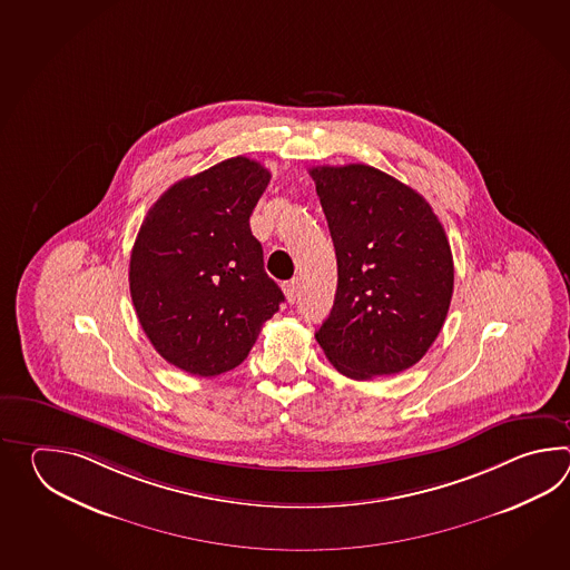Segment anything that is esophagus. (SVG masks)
<instances>
[{
	"label": "esophagus",
	"instance_id": "1",
	"mask_svg": "<svg viewBox=\"0 0 570 570\" xmlns=\"http://www.w3.org/2000/svg\"><path fill=\"white\" fill-rule=\"evenodd\" d=\"M283 291H285L289 303L295 302V299H297V293H299V279L287 281V283L283 285Z\"/></svg>",
	"mask_w": 570,
	"mask_h": 570
}]
</instances>
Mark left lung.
<instances>
[{"mask_svg":"<svg viewBox=\"0 0 570 570\" xmlns=\"http://www.w3.org/2000/svg\"><path fill=\"white\" fill-rule=\"evenodd\" d=\"M336 248L338 289L315 332L327 361L356 381L410 368L449 314L454 263L422 195L368 165L314 167Z\"/></svg>","mask_w":570,"mask_h":570,"instance_id":"8db88e82","label":"left lung"}]
</instances>
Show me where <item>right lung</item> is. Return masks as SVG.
<instances>
[{
    "label": "right lung",
    "mask_w": 570,
    "mask_h": 570,
    "mask_svg": "<svg viewBox=\"0 0 570 570\" xmlns=\"http://www.w3.org/2000/svg\"><path fill=\"white\" fill-rule=\"evenodd\" d=\"M271 173L234 157L175 183L148 209L130 256V295L155 351L189 375L248 356L285 295L265 273L250 214Z\"/></svg>",
    "instance_id": "1"
}]
</instances>
